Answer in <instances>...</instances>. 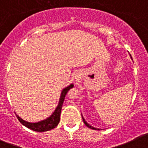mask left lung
<instances>
[{
  "mask_svg": "<svg viewBox=\"0 0 148 148\" xmlns=\"http://www.w3.org/2000/svg\"><path fill=\"white\" fill-rule=\"evenodd\" d=\"M130 58L132 59V58H131V56H130ZM82 120H83L84 124H85V125H86L88 127H89V128H90V129H93V130H99V128H96V127H93V126H91V125H89V124L88 123V122H86V120H85V119H84V117L82 116Z\"/></svg>",
  "mask_w": 148,
  "mask_h": 148,
  "instance_id": "left-lung-1",
  "label": "left lung"
}]
</instances>
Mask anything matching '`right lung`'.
I'll use <instances>...</instances> for the list:
<instances>
[{"mask_svg":"<svg viewBox=\"0 0 148 148\" xmlns=\"http://www.w3.org/2000/svg\"><path fill=\"white\" fill-rule=\"evenodd\" d=\"M73 87H74V84L72 83L70 84L69 86L62 89V90L61 91L60 97L58 106L55 108V110H54L52 114L50 116L48 117V118L43 119V120L40 121V122H29L21 119V117L17 114L16 116L18 117V120L21 122V123L23 125L26 126L28 128L34 130V131H37V132H44V131H48V130H50L56 127L60 122L61 109H62V104H63V102H64L66 94Z\"/></svg>","mask_w":148,"mask_h":148,"instance_id":"1","label":"right lung"}]
</instances>
